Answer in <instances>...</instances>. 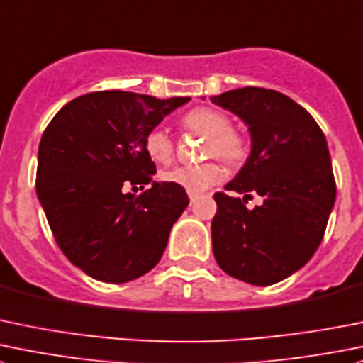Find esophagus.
I'll list each match as a JSON object with an SVG mask.
<instances>
[{"mask_svg": "<svg viewBox=\"0 0 363 363\" xmlns=\"http://www.w3.org/2000/svg\"><path fill=\"white\" fill-rule=\"evenodd\" d=\"M195 200H196V195H195V193H189V202H195Z\"/></svg>", "mask_w": 363, "mask_h": 363, "instance_id": "1", "label": "esophagus"}]
</instances>
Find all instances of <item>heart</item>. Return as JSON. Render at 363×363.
I'll use <instances>...</instances> for the list:
<instances>
[{"mask_svg":"<svg viewBox=\"0 0 363 363\" xmlns=\"http://www.w3.org/2000/svg\"><path fill=\"white\" fill-rule=\"evenodd\" d=\"M182 128L206 136L203 156L218 157L228 167H239L248 157V142L245 136L230 129V118L214 108H195L181 121ZM145 152L156 163H168L174 154V142L164 129L156 128L147 133ZM164 182L179 186L188 193H202L221 179V168L216 163L181 164L161 175Z\"/></svg>","mask_w":363,"mask_h":363,"instance_id":"heart-1","label":"heart"}]
</instances>
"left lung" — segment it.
<instances>
[{"label":"left lung","instance_id":"obj_1","mask_svg":"<svg viewBox=\"0 0 363 363\" xmlns=\"http://www.w3.org/2000/svg\"><path fill=\"white\" fill-rule=\"evenodd\" d=\"M248 125L252 150L216 193L211 223L218 266L252 286H271L303 267L325 235L335 203L328 145L318 122L291 97L245 86L211 97ZM257 192L263 203L244 206Z\"/></svg>","mask_w":363,"mask_h":363}]
</instances>
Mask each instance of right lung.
I'll use <instances>...</instances> for the list:
<instances>
[{"mask_svg":"<svg viewBox=\"0 0 363 363\" xmlns=\"http://www.w3.org/2000/svg\"><path fill=\"white\" fill-rule=\"evenodd\" d=\"M188 101L92 92L67 103L45 128L37 196L56 245L88 277L125 284L160 262L189 199L179 186L152 182L156 164L143 142ZM138 184L153 186L140 196L127 191Z\"/></svg>","mask_w":363,"mask_h":363,"instance_id":"right-lung-1","label":"right lung"}]
</instances>
